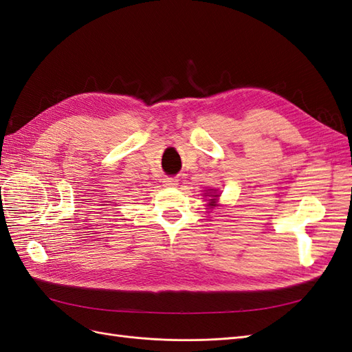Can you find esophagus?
Listing matches in <instances>:
<instances>
[{"instance_id":"obj_1","label":"esophagus","mask_w":352,"mask_h":352,"mask_svg":"<svg viewBox=\"0 0 352 352\" xmlns=\"http://www.w3.org/2000/svg\"><path fill=\"white\" fill-rule=\"evenodd\" d=\"M164 184L168 187H175L178 184V179L175 177H165L164 178Z\"/></svg>"}]
</instances>
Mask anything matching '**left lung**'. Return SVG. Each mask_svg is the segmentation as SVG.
Returning <instances> with one entry per match:
<instances>
[{"label":"left lung","mask_w":352,"mask_h":352,"mask_svg":"<svg viewBox=\"0 0 352 352\" xmlns=\"http://www.w3.org/2000/svg\"><path fill=\"white\" fill-rule=\"evenodd\" d=\"M208 196H212V197H217L219 195H208ZM210 201H211V204H210V205H211V206H214V205H215V199H210Z\"/></svg>","instance_id":"8db88e82"}]
</instances>
